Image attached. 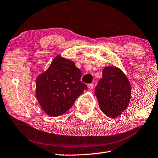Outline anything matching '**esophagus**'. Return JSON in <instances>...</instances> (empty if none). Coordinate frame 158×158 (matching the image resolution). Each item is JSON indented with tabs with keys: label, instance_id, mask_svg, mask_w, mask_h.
<instances>
[{
	"label": "esophagus",
	"instance_id": "obj_1",
	"mask_svg": "<svg viewBox=\"0 0 158 158\" xmlns=\"http://www.w3.org/2000/svg\"><path fill=\"white\" fill-rule=\"evenodd\" d=\"M87 87H88L89 89H91L94 87V82H91V83H90V84H88Z\"/></svg>",
	"mask_w": 158,
	"mask_h": 158
}]
</instances>
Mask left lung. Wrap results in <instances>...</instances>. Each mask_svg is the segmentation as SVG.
<instances>
[{
    "mask_svg": "<svg viewBox=\"0 0 158 158\" xmlns=\"http://www.w3.org/2000/svg\"><path fill=\"white\" fill-rule=\"evenodd\" d=\"M95 94L102 111L114 118L127 108L131 88L127 77L120 69L106 67L102 71V78L95 88Z\"/></svg>",
    "mask_w": 158,
    "mask_h": 158,
    "instance_id": "1",
    "label": "left lung"
}]
</instances>
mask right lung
Segmentation results:
<instances>
[{
    "label": "right lung",
    "mask_w": 158,
    "mask_h": 158,
    "mask_svg": "<svg viewBox=\"0 0 158 158\" xmlns=\"http://www.w3.org/2000/svg\"><path fill=\"white\" fill-rule=\"evenodd\" d=\"M81 71L75 63L57 56L45 72L35 80L36 98L47 115L64 114L87 87L80 80Z\"/></svg>",
    "instance_id": "right-lung-1"
}]
</instances>
